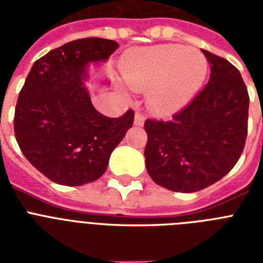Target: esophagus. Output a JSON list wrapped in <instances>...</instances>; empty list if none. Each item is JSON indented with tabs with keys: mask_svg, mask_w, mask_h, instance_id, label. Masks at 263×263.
<instances>
[{
	"mask_svg": "<svg viewBox=\"0 0 263 263\" xmlns=\"http://www.w3.org/2000/svg\"><path fill=\"white\" fill-rule=\"evenodd\" d=\"M143 123H144V116L142 115V113H140V111H136L135 113V119H134V124H135V125H143Z\"/></svg>",
	"mask_w": 263,
	"mask_h": 263,
	"instance_id": "34e87169",
	"label": "esophagus"
}]
</instances>
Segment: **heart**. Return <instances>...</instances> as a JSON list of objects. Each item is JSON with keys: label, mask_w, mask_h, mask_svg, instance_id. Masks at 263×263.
<instances>
[{"label": "heart", "mask_w": 263, "mask_h": 263, "mask_svg": "<svg viewBox=\"0 0 263 263\" xmlns=\"http://www.w3.org/2000/svg\"><path fill=\"white\" fill-rule=\"evenodd\" d=\"M128 87L148 91L147 102L160 115H172L191 101L208 75V60L199 50L181 45L134 49L124 59Z\"/></svg>", "instance_id": "obj_1"}]
</instances>
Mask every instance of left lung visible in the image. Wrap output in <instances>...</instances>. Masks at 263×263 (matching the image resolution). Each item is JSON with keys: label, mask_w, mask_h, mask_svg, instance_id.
Returning a JSON list of instances; mask_svg holds the SVG:
<instances>
[{"label": "left lung", "mask_w": 263, "mask_h": 263, "mask_svg": "<svg viewBox=\"0 0 263 263\" xmlns=\"http://www.w3.org/2000/svg\"><path fill=\"white\" fill-rule=\"evenodd\" d=\"M202 53L210 64L208 84L168 121H144L148 175L175 192L200 191L222 179L247 138L250 98L240 72L222 57Z\"/></svg>", "instance_id": "8db88e82"}]
</instances>
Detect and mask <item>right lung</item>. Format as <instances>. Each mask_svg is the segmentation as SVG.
I'll return each instance as SVG.
<instances>
[{
	"instance_id": "add662e5",
	"label": "right lung",
	"mask_w": 263,
	"mask_h": 263,
	"mask_svg": "<svg viewBox=\"0 0 263 263\" xmlns=\"http://www.w3.org/2000/svg\"><path fill=\"white\" fill-rule=\"evenodd\" d=\"M119 47L110 39L83 38L36 60L18 94L14 136L31 165L63 185L99 179L109 157L134 124V110L101 115L84 88L88 63L105 61Z\"/></svg>"
}]
</instances>
